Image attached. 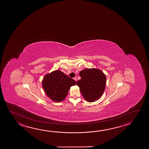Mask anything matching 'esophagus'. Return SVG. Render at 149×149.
Listing matches in <instances>:
<instances>
[{
	"label": "esophagus",
	"mask_w": 149,
	"mask_h": 149,
	"mask_svg": "<svg viewBox=\"0 0 149 149\" xmlns=\"http://www.w3.org/2000/svg\"><path fill=\"white\" fill-rule=\"evenodd\" d=\"M73 79L75 81H77V78H76V77H74Z\"/></svg>",
	"instance_id": "obj_1"
}]
</instances>
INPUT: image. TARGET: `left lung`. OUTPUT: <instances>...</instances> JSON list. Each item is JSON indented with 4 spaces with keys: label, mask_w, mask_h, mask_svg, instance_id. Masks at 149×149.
I'll use <instances>...</instances> for the list:
<instances>
[{
    "label": "left lung",
    "mask_w": 149,
    "mask_h": 149,
    "mask_svg": "<svg viewBox=\"0 0 149 149\" xmlns=\"http://www.w3.org/2000/svg\"><path fill=\"white\" fill-rule=\"evenodd\" d=\"M81 79L77 85L85 99L88 102H95L102 96L105 89L106 77L98 69H85L79 72Z\"/></svg>",
    "instance_id": "left-lung-1"
}]
</instances>
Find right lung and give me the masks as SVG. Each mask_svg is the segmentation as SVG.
I'll list each match as a JSON object with an SVG mask.
<instances>
[{
    "mask_svg": "<svg viewBox=\"0 0 149 149\" xmlns=\"http://www.w3.org/2000/svg\"><path fill=\"white\" fill-rule=\"evenodd\" d=\"M76 84L75 80L60 70L46 75L42 81L43 88L47 96L56 102L64 100L71 86Z\"/></svg>",
    "mask_w": 149,
    "mask_h": 149,
    "instance_id": "right-lung-1",
    "label": "right lung"
}]
</instances>
